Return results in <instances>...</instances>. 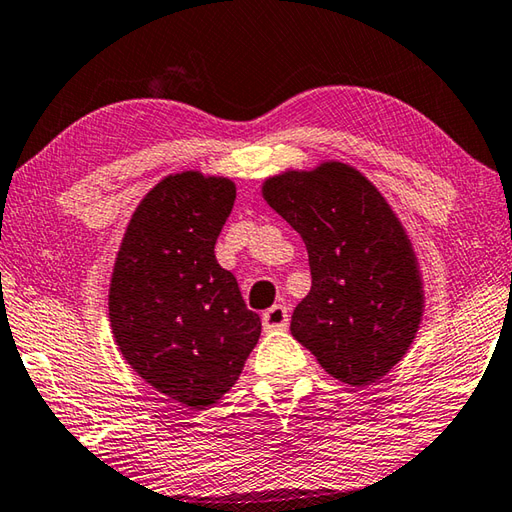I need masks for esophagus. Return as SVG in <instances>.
I'll use <instances>...</instances> for the list:
<instances>
[{
    "instance_id": "esophagus-1",
    "label": "esophagus",
    "mask_w": 512,
    "mask_h": 512,
    "mask_svg": "<svg viewBox=\"0 0 512 512\" xmlns=\"http://www.w3.org/2000/svg\"><path fill=\"white\" fill-rule=\"evenodd\" d=\"M262 324H264L266 331L286 329V324H288V311H286V306L275 304L273 309H268V311L262 315Z\"/></svg>"
}]
</instances>
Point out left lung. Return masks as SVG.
<instances>
[{"label":"left lung","mask_w":512,"mask_h":512,"mask_svg":"<svg viewBox=\"0 0 512 512\" xmlns=\"http://www.w3.org/2000/svg\"><path fill=\"white\" fill-rule=\"evenodd\" d=\"M262 197L309 253L311 291L293 311V338L340 383H376L412 347L425 309L401 219L365 174L340 161L268 176Z\"/></svg>","instance_id":"obj_1"}]
</instances>
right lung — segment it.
I'll return each instance as SVG.
<instances>
[{"instance_id":"1","label":"right lung","mask_w":512,"mask_h":512,"mask_svg":"<svg viewBox=\"0 0 512 512\" xmlns=\"http://www.w3.org/2000/svg\"><path fill=\"white\" fill-rule=\"evenodd\" d=\"M235 197L226 176H165L136 206L111 273L118 351L147 385L190 410L230 392L262 333L215 257Z\"/></svg>"}]
</instances>
